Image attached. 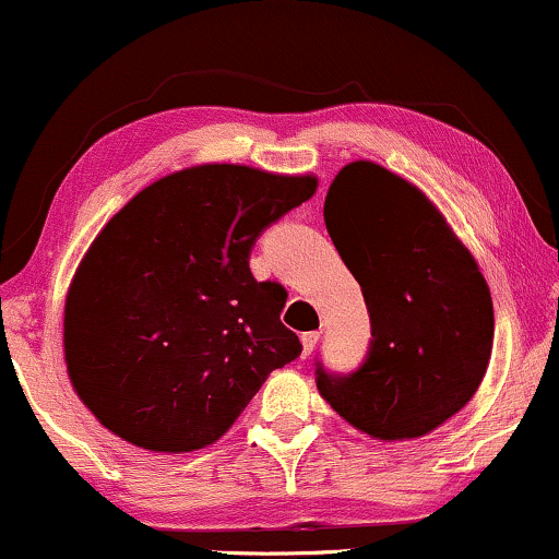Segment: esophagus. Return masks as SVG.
Instances as JSON below:
<instances>
[{"label":"esophagus","mask_w":559,"mask_h":559,"mask_svg":"<svg viewBox=\"0 0 559 559\" xmlns=\"http://www.w3.org/2000/svg\"><path fill=\"white\" fill-rule=\"evenodd\" d=\"M317 343H320V332H304V335H301V345H304L301 356L304 358L312 356V350H314Z\"/></svg>","instance_id":"esophagus-1"}]
</instances>
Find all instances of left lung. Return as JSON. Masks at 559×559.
Here are the masks:
<instances>
[{
	"mask_svg": "<svg viewBox=\"0 0 559 559\" xmlns=\"http://www.w3.org/2000/svg\"><path fill=\"white\" fill-rule=\"evenodd\" d=\"M324 227L361 286L371 341L358 369L317 358V390L373 438H418L459 413L485 377L492 299L433 203L373 162H350L324 198Z\"/></svg>",
	"mask_w": 559,
	"mask_h": 559,
	"instance_id": "8db88e82",
	"label": "left lung"
}]
</instances>
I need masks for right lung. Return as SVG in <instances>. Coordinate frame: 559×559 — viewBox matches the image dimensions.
Returning a JSON list of instances; mask_svg holds the SVG:
<instances>
[{
	"instance_id": "1",
	"label": "right lung",
	"mask_w": 559,
	"mask_h": 559,
	"mask_svg": "<svg viewBox=\"0 0 559 559\" xmlns=\"http://www.w3.org/2000/svg\"><path fill=\"white\" fill-rule=\"evenodd\" d=\"M314 178L242 165L167 175L92 242L63 314L72 384L105 428L150 451L214 443L265 377L301 353L258 237L314 195Z\"/></svg>"
}]
</instances>
